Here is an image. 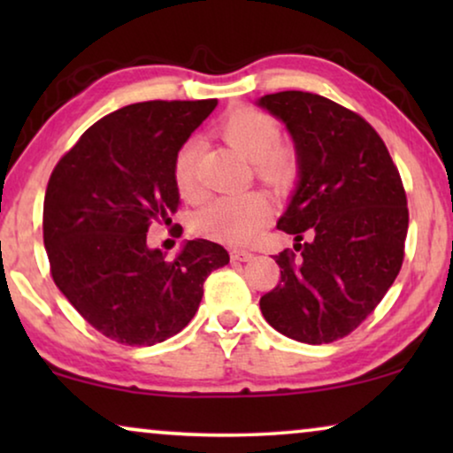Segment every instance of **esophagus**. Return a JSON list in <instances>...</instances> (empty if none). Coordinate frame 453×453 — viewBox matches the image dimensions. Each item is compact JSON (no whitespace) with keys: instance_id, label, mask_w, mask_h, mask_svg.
Here are the masks:
<instances>
[{"instance_id":"obj_1","label":"esophagus","mask_w":453,"mask_h":453,"mask_svg":"<svg viewBox=\"0 0 453 453\" xmlns=\"http://www.w3.org/2000/svg\"><path fill=\"white\" fill-rule=\"evenodd\" d=\"M251 257H253V253L245 251V250H233L231 251V259H234V262H250Z\"/></svg>"}]
</instances>
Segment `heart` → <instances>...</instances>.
Wrapping results in <instances>:
<instances>
[{"instance_id":"obj_1","label":"heart","mask_w":453,"mask_h":453,"mask_svg":"<svg viewBox=\"0 0 453 453\" xmlns=\"http://www.w3.org/2000/svg\"><path fill=\"white\" fill-rule=\"evenodd\" d=\"M219 134L234 150L253 160V171L264 183L284 189L295 181L299 173V158L293 146L276 142L280 127L274 115L250 104H241L226 111L219 123ZM197 154L200 144L196 140H188L177 148L171 165L177 194L188 202H197L203 196L197 183ZM270 212V200L262 191L220 196L194 216L191 228L202 237L220 243L247 245L262 231Z\"/></svg>"}]
</instances>
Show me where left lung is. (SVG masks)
Masks as SVG:
<instances>
[{
    "mask_svg": "<svg viewBox=\"0 0 453 453\" xmlns=\"http://www.w3.org/2000/svg\"><path fill=\"white\" fill-rule=\"evenodd\" d=\"M257 104L287 126L299 158L296 191L276 225L295 234V251L274 256L280 282L259 309L284 336L334 342L373 313L398 276L404 185L380 134L355 111L301 90Z\"/></svg>",
    "mask_w": 453,
    "mask_h": 453,
    "instance_id": "left-lung-1",
    "label": "left lung"
}]
</instances>
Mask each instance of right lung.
<instances>
[{
    "label": "right lung",
    "instance_id": "1",
    "mask_svg": "<svg viewBox=\"0 0 453 453\" xmlns=\"http://www.w3.org/2000/svg\"><path fill=\"white\" fill-rule=\"evenodd\" d=\"M208 101H146L103 117L55 165L42 206L51 276L88 324L119 344L152 346L189 324L228 251L208 239L166 259L152 222L171 220L177 148L212 113Z\"/></svg>",
    "mask_w": 453,
    "mask_h": 453
}]
</instances>
